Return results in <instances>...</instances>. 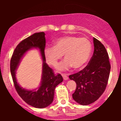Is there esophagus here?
Masks as SVG:
<instances>
[{"mask_svg":"<svg viewBox=\"0 0 121 121\" xmlns=\"http://www.w3.org/2000/svg\"><path fill=\"white\" fill-rule=\"evenodd\" d=\"M62 77H63L64 80H67L68 79V76L67 74H62Z\"/></svg>","mask_w":121,"mask_h":121,"instance_id":"1","label":"esophagus"}]
</instances>
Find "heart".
<instances>
[{"mask_svg": "<svg viewBox=\"0 0 121 121\" xmlns=\"http://www.w3.org/2000/svg\"><path fill=\"white\" fill-rule=\"evenodd\" d=\"M91 52V44L86 38L65 36L56 40L53 47L45 48L44 56L49 64L56 67L64 55L65 60L58 69L64 71L72 66L75 69L82 67L89 59Z\"/></svg>", "mask_w": 121, "mask_h": 121, "instance_id": "obj_1", "label": "heart"}]
</instances>
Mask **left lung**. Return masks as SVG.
Listing matches in <instances>:
<instances>
[{
    "label": "left lung",
    "instance_id": "obj_1",
    "mask_svg": "<svg viewBox=\"0 0 121 121\" xmlns=\"http://www.w3.org/2000/svg\"><path fill=\"white\" fill-rule=\"evenodd\" d=\"M94 52L88 64L80 72L69 76L77 86L72 97L82 105L93 103L103 94L109 80L110 64L103 44L93 38Z\"/></svg>",
    "mask_w": 121,
    "mask_h": 121
}]
</instances>
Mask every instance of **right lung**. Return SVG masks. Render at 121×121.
Masks as SVG:
<instances>
[{
	"mask_svg": "<svg viewBox=\"0 0 121 121\" xmlns=\"http://www.w3.org/2000/svg\"><path fill=\"white\" fill-rule=\"evenodd\" d=\"M44 32L35 33L22 40L13 51L10 61V70L15 89L18 94L26 103L36 108H44L49 106L53 101L55 90L57 86L63 81L60 74H55L53 70L45 62L44 49L45 47ZM32 48H38L43 60L42 79L37 91L23 89L17 84L15 75L21 59L26 52Z\"/></svg>",
	"mask_w": 121,
	"mask_h": 121,
	"instance_id": "1",
	"label": "right lung"
}]
</instances>
